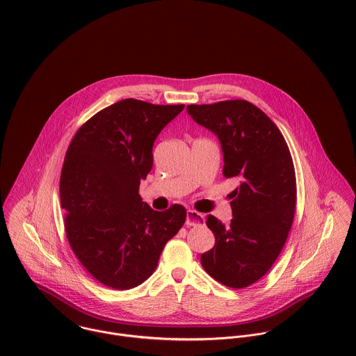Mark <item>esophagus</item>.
Returning a JSON list of instances; mask_svg holds the SVG:
<instances>
[{"instance_id":"obj_1","label":"esophagus","mask_w":356,"mask_h":356,"mask_svg":"<svg viewBox=\"0 0 356 356\" xmlns=\"http://www.w3.org/2000/svg\"><path fill=\"white\" fill-rule=\"evenodd\" d=\"M205 219H204L203 213L195 211V209H188L186 212V225L188 226H202L204 225Z\"/></svg>"}]
</instances>
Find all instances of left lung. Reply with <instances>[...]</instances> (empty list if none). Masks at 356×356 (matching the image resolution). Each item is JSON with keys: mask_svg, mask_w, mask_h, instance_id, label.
<instances>
[{"mask_svg": "<svg viewBox=\"0 0 356 356\" xmlns=\"http://www.w3.org/2000/svg\"><path fill=\"white\" fill-rule=\"evenodd\" d=\"M186 111L218 136L223 175L240 179L230 197L232 222L223 225L207 216L215 245L202 254V266L226 286L247 288L271 268L292 227L296 209L292 156L280 129L250 102L192 104Z\"/></svg>", "mask_w": 356, "mask_h": 356, "instance_id": "left-lung-1", "label": "left lung"}]
</instances>
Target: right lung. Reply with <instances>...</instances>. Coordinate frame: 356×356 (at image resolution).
<instances>
[{
    "mask_svg": "<svg viewBox=\"0 0 356 356\" xmlns=\"http://www.w3.org/2000/svg\"><path fill=\"white\" fill-rule=\"evenodd\" d=\"M184 106L115 102L82 124L67 149L60 177L65 234L82 266L108 288L147 281L185 223L182 205L154 211L138 193L156 137Z\"/></svg>",
    "mask_w": 356,
    "mask_h": 356,
    "instance_id": "add662e5",
    "label": "right lung"
}]
</instances>
